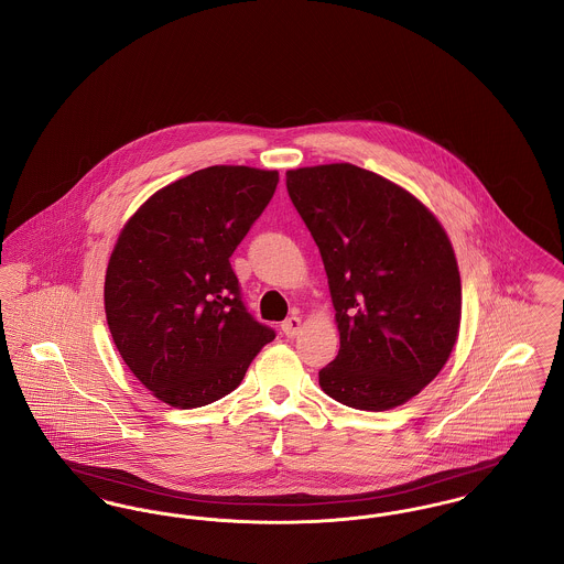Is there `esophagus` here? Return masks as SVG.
Wrapping results in <instances>:
<instances>
[{
  "label": "esophagus",
  "mask_w": 564,
  "mask_h": 564,
  "mask_svg": "<svg viewBox=\"0 0 564 564\" xmlns=\"http://www.w3.org/2000/svg\"><path fill=\"white\" fill-rule=\"evenodd\" d=\"M281 330H283V334H285L288 338H294V336H299L300 330H302V319H300L299 315H292V317H288V319L281 324Z\"/></svg>",
  "instance_id": "1"
}]
</instances>
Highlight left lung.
<instances>
[{"label":"left lung","mask_w":564,"mask_h":564,"mask_svg":"<svg viewBox=\"0 0 564 564\" xmlns=\"http://www.w3.org/2000/svg\"><path fill=\"white\" fill-rule=\"evenodd\" d=\"M285 183L319 247L340 332L319 386L354 409H394L456 345L463 285L452 242L420 199L365 167H299Z\"/></svg>","instance_id":"8db88e82"}]
</instances>
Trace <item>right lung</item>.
I'll use <instances>...</instances> for the list:
<instances>
[{
    "instance_id": "right-lung-1",
    "label": "right lung",
    "mask_w": 564,
    "mask_h": 564,
    "mask_svg": "<svg viewBox=\"0 0 564 564\" xmlns=\"http://www.w3.org/2000/svg\"><path fill=\"white\" fill-rule=\"evenodd\" d=\"M276 170L210 166L147 199L119 234L104 306L138 381L176 409L236 390L274 338L245 306L230 258L264 213Z\"/></svg>"
}]
</instances>
